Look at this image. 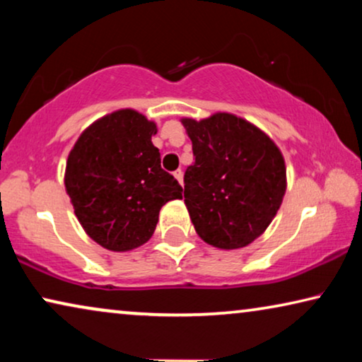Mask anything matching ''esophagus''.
I'll list each match as a JSON object with an SVG mask.
<instances>
[{"mask_svg":"<svg viewBox=\"0 0 362 362\" xmlns=\"http://www.w3.org/2000/svg\"><path fill=\"white\" fill-rule=\"evenodd\" d=\"M182 176H185V175H182V170H176L175 171V177L181 182V185H182Z\"/></svg>","mask_w":362,"mask_h":362,"instance_id":"obj_1","label":"esophagus"}]
</instances>
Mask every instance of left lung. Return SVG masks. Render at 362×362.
Returning <instances> with one entry per match:
<instances>
[{
    "label": "left lung",
    "instance_id": "1",
    "mask_svg": "<svg viewBox=\"0 0 362 362\" xmlns=\"http://www.w3.org/2000/svg\"><path fill=\"white\" fill-rule=\"evenodd\" d=\"M194 163L185 173V204L197 235L219 249L249 245L284 199L285 161L275 143L230 113L182 120Z\"/></svg>",
    "mask_w": 362,
    "mask_h": 362
}]
</instances>
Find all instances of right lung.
Returning <instances> with one entry per match:
<instances>
[{
  "instance_id": "1",
  "label": "right lung",
  "mask_w": 362,
  "mask_h": 362,
  "mask_svg": "<svg viewBox=\"0 0 362 362\" xmlns=\"http://www.w3.org/2000/svg\"><path fill=\"white\" fill-rule=\"evenodd\" d=\"M156 125L135 110L100 118L74 145L66 189L78 222L97 244L123 252L150 239L160 209L182 187L161 168Z\"/></svg>"
}]
</instances>
